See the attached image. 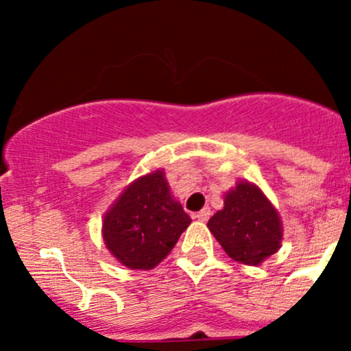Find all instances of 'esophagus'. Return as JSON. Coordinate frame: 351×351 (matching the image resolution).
<instances>
[{
    "instance_id": "esophagus-1",
    "label": "esophagus",
    "mask_w": 351,
    "mask_h": 351,
    "mask_svg": "<svg viewBox=\"0 0 351 351\" xmlns=\"http://www.w3.org/2000/svg\"><path fill=\"white\" fill-rule=\"evenodd\" d=\"M208 217H210V208H207V207L202 208L200 212H197V214H195V219H197V221H200V222H205Z\"/></svg>"
}]
</instances>
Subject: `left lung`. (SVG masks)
<instances>
[{"label": "left lung", "mask_w": 351, "mask_h": 351, "mask_svg": "<svg viewBox=\"0 0 351 351\" xmlns=\"http://www.w3.org/2000/svg\"><path fill=\"white\" fill-rule=\"evenodd\" d=\"M229 258L258 267L277 253L284 239V226L263 190L247 180H239L224 195V207L207 222Z\"/></svg>", "instance_id": "1"}]
</instances>
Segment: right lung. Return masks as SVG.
Masks as SVG:
<instances>
[{
    "mask_svg": "<svg viewBox=\"0 0 351 351\" xmlns=\"http://www.w3.org/2000/svg\"><path fill=\"white\" fill-rule=\"evenodd\" d=\"M192 219L173 197L165 169L125 186L104 215L101 236L113 258L130 270H153L175 247Z\"/></svg>",
    "mask_w": 351,
    "mask_h": 351,
    "instance_id": "add662e5",
    "label": "right lung"
}]
</instances>
